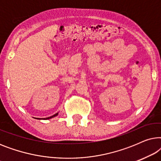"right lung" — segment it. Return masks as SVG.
<instances>
[{
  "label": "right lung",
  "instance_id": "1",
  "mask_svg": "<svg viewBox=\"0 0 161 161\" xmlns=\"http://www.w3.org/2000/svg\"><path fill=\"white\" fill-rule=\"evenodd\" d=\"M58 113H56V114H54V115H53V116H50V117H47V118H45V119H49L53 118V117H55V116H56L57 115H58Z\"/></svg>",
  "mask_w": 161,
  "mask_h": 161
}]
</instances>
